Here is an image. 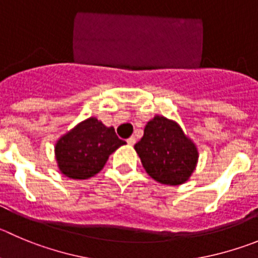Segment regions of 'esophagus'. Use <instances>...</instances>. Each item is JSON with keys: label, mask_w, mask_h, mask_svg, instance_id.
Segmentation results:
<instances>
[{"label": "esophagus", "mask_w": 258, "mask_h": 258, "mask_svg": "<svg viewBox=\"0 0 258 258\" xmlns=\"http://www.w3.org/2000/svg\"><path fill=\"white\" fill-rule=\"evenodd\" d=\"M135 143H136V137H135V136L127 139V144H128V145H131V146L135 145Z\"/></svg>", "instance_id": "obj_1"}]
</instances>
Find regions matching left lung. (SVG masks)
Wrapping results in <instances>:
<instances>
[{
	"label": "left lung",
	"instance_id": "left-lung-1",
	"mask_svg": "<svg viewBox=\"0 0 258 258\" xmlns=\"http://www.w3.org/2000/svg\"><path fill=\"white\" fill-rule=\"evenodd\" d=\"M148 174L159 183L177 186L196 168L197 149L175 122L156 115L135 145Z\"/></svg>",
	"mask_w": 258,
	"mask_h": 258
}]
</instances>
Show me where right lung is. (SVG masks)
Masks as SVG:
<instances>
[{"label":"right lung","mask_w":258,"mask_h":258,"mask_svg":"<svg viewBox=\"0 0 258 258\" xmlns=\"http://www.w3.org/2000/svg\"><path fill=\"white\" fill-rule=\"evenodd\" d=\"M124 144L113 127H105L94 117L89 118L57 143L59 170L74 179L93 177L103 169L110 154Z\"/></svg>","instance_id":"add662e5"}]
</instances>
